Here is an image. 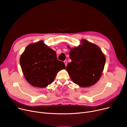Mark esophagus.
Returning <instances> with one entry per match:
<instances>
[{
	"instance_id": "1",
	"label": "esophagus",
	"mask_w": 127,
	"mask_h": 127,
	"mask_svg": "<svg viewBox=\"0 0 127 127\" xmlns=\"http://www.w3.org/2000/svg\"><path fill=\"white\" fill-rule=\"evenodd\" d=\"M64 64H65V66H67V61H64Z\"/></svg>"
}]
</instances>
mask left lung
<instances>
[{
	"label": "left lung",
	"mask_w": 127,
	"mask_h": 127,
	"mask_svg": "<svg viewBox=\"0 0 127 127\" xmlns=\"http://www.w3.org/2000/svg\"><path fill=\"white\" fill-rule=\"evenodd\" d=\"M78 46L71 48L66 70L74 83L81 87H91L99 80L103 71L105 56L96 45L85 39Z\"/></svg>",
	"instance_id": "1"
}]
</instances>
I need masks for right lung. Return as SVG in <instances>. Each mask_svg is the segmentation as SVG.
I'll list each match as a JSON object with an SVG mask.
<instances>
[{
    "label": "right lung",
    "mask_w": 127,
    "mask_h": 127,
    "mask_svg": "<svg viewBox=\"0 0 127 127\" xmlns=\"http://www.w3.org/2000/svg\"><path fill=\"white\" fill-rule=\"evenodd\" d=\"M19 61L26 81L33 87L40 88L51 84L57 73L65 68L64 62L58 60L55 51L43 40L28 45Z\"/></svg>",
    "instance_id": "obj_1"
}]
</instances>
